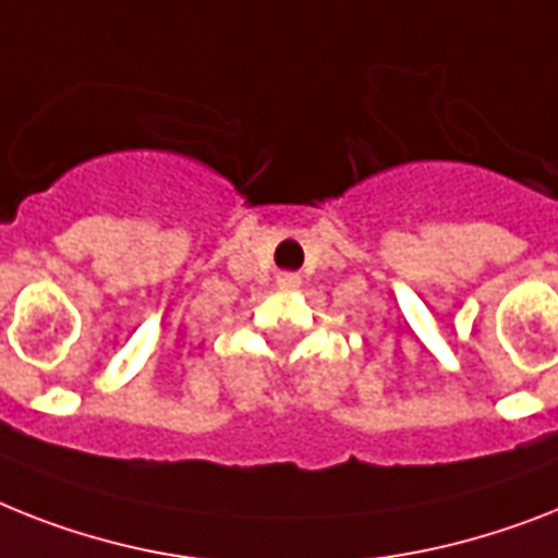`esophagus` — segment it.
Instances as JSON below:
<instances>
[{"mask_svg":"<svg viewBox=\"0 0 558 558\" xmlns=\"http://www.w3.org/2000/svg\"><path fill=\"white\" fill-rule=\"evenodd\" d=\"M301 287V278L294 275V271H280L278 275V289H283V292H292V289Z\"/></svg>","mask_w":558,"mask_h":558,"instance_id":"esophagus-1","label":"esophagus"}]
</instances>
